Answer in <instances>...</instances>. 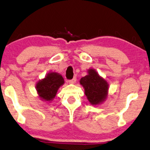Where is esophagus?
Wrapping results in <instances>:
<instances>
[{
    "label": "esophagus",
    "instance_id": "obj_1",
    "mask_svg": "<svg viewBox=\"0 0 150 150\" xmlns=\"http://www.w3.org/2000/svg\"><path fill=\"white\" fill-rule=\"evenodd\" d=\"M68 82H69V84H74V83L76 82V78H74L73 79L69 80V81H68Z\"/></svg>",
    "mask_w": 150,
    "mask_h": 150
}]
</instances>
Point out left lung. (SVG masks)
Segmentation results:
<instances>
[{
  "label": "left lung",
  "instance_id": "8db88e82",
  "mask_svg": "<svg viewBox=\"0 0 150 150\" xmlns=\"http://www.w3.org/2000/svg\"><path fill=\"white\" fill-rule=\"evenodd\" d=\"M80 84L84 88L85 96L92 105L98 106L106 100L108 96L109 84L96 69H89L87 75L80 80Z\"/></svg>",
  "mask_w": 150,
  "mask_h": 150
}]
</instances>
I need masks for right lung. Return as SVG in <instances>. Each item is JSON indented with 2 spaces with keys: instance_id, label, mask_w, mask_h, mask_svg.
<instances>
[{
  "instance_id": "1",
  "label": "right lung",
  "mask_w": 150,
  "mask_h": 150,
  "mask_svg": "<svg viewBox=\"0 0 150 150\" xmlns=\"http://www.w3.org/2000/svg\"><path fill=\"white\" fill-rule=\"evenodd\" d=\"M64 83L65 81L61 74L50 71L36 83V89L38 97L42 101L50 103L55 98L58 89Z\"/></svg>"
}]
</instances>
